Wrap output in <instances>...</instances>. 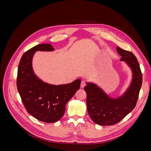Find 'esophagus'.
I'll use <instances>...</instances> for the list:
<instances>
[{
    "mask_svg": "<svg viewBox=\"0 0 151 151\" xmlns=\"http://www.w3.org/2000/svg\"><path fill=\"white\" fill-rule=\"evenodd\" d=\"M85 86H86V82L84 81H82L81 83V88H84Z\"/></svg>",
    "mask_w": 151,
    "mask_h": 151,
    "instance_id": "obj_1",
    "label": "esophagus"
}]
</instances>
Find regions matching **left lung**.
Here are the masks:
<instances>
[{
  "instance_id": "left-lung-1",
  "label": "left lung",
  "mask_w": 151,
  "mask_h": 151,
  "mask_svg": "<svg viewBox=\"0 0 151 151\" xmlns=\"http://www.w3.org/2000/svg\"><path fill=\"white\" fill-rule=\"evenodd\" d=\"M121 61L131 68L132 79L129 88L117 98L109 97L104 91L93 83L88 82L84 87L87 94L88 112L92 120L98 125L109 126L120 122L133 110L139 98L142 77L137 59L130 52L116 47Z\"/></svg>"
}]
</instances>
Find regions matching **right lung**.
Wrapping results in <instances>:
<instances>
[{"label": "right lung", "instance_id": "add662e5", "mask_svg": "<svg viewBox=\"0 0 151 151\" xmlns=\"http://www.w3.org/2000/svg\"><path fill=\"white\" fill-rule=\"evenodd\" d=\"M54 50L51 44L36 45L22 55L17 70V88L25 108L31 115L46 123L56 122L63 116L67 103L79 90L81 82L78 79L57 86L45 83L36 76L32 67L35 53Z\"/></svg>", "mask_w": 151, "mask_h": 151}]
</instances>
